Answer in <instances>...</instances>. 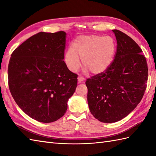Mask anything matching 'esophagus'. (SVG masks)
I'll use <instances>...</instances> for the list:
<instances>
[{"label":"esophagus","mask_w":156,"mask_h":156,"mask_svg":"<svg viewBox=\"0 0 156 156\" xmlns=\"http://www.w3.org/2000/svg\"><path fill=\"white\" fill-rule=\"evenodd\" d=\"M84 80H85V78H84L83 77H82V76H78V83H81V82H83Z\"/></svg>","instance_id":"esophagus-1"}]
</instances>
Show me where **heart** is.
Instances as JSON below:
<instances>
[{
    "label": "heart",
    "instance_id": "obj_1",
    "mask_svg": "<svg viewBox=\"0 0 156 156\" xmlns=\"http://www.w3.org/2000/svg\"><path fill=\"white\" fill-rule=\"evenodd\" d=\"M116 45L111 37L101 35H80L76 38L74 46H69L65 54V62L72 72L78 71L82 64L86 70L100 74L110 66L115 54Z\"/></svg>",
    "mask_w": 156,
    "mask_h": 156
}]
</instances>
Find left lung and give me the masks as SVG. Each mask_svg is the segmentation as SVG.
Returning a JSON list of instances; mask_svg holds the SVG:
<instances>
[{"label": "left lung", "mask_w": 156, "mask_h": 156, "mask_svg": "<svg viewBox=\"0 0 156 156\" xmlns=\"http://www.w3.org/2000/svg\"><path fill=\"white\" fill-rule=\"evenodd\" d=\"M112 31L117 43L115 59L107 70L86 82L90 112L108 123L121 120L137 107L146 90L148 76L140 46L122 31Z\"/></svg>", "instance_id": "left-lung-1"}]
</instances>
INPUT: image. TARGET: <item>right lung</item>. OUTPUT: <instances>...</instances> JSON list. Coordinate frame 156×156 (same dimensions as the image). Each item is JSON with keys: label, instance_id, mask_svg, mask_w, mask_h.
<instances>
[{"label": "right lung", "instance_id": "1", "mask_svg": "<svg viewBox=\"0 0 156 156\" xmlns=\"http://www.w3.org/2000/svg\"><path fill=\"white\" fill-rule=\"evenodd\" d=\"M66 34L39 32L16 48L8 66L9 90L22 111L35 120L51 122L67 111L78 75L64 58Z\"/></svg>", "mask_w": 156, "mask_h": 156}]
</instances>
